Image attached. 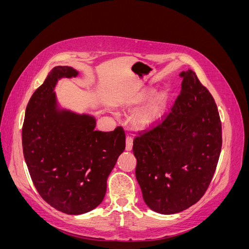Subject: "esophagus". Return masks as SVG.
Here are the masks:
<instances>
[{
    "label": "esophagus",
    "mask_w": 249,
    "mask_h": 249,
    "mask_svg": "<svg viewBox=\"0 0 249 249\" xmlns=\"http://www.w3.org/2000/svg\"><path fill=\"white\" fill-rule=\"evenodd\" d=\"M133 147V138L131 136H126L125 139V149L131 150Z\"/></svg>",
    "instance_id": "esophagus-1"
}]
</instances>
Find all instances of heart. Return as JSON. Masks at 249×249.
Returning a JSON list of instances; mask_svg holds the SVG:
<instances>
[{"mask_svg": "<svg viewBox=\"0 0 249 249\" xmlns=\"http://www.w3.org/2000/svg\"><path fill=\"white\" fill-rule=\"evenodd\" d=\"M153 90L152 89H144L141 92L137 94V96L133 100L132 105L133 106H139L145 101L149 99L152 95ZM165 107V100L162 94L155 96L154 99L150 101L146 106L143 108L136 116V125L140 129H147L154 125L157 122L161 119Z\"/></svg>", "mask_w": 249, "mask_h": 249, "instance_id": "1", "label": "heart"}]
</instances>
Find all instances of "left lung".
Returning a JSON list of instances; mask_svg holds the SVG:
<instances>
[{"label": "left lung", "instance_id": "8db88e82", "mask_svg": "<svg viewBox=\"0 0 249 249\" xmlns=\"http://www.w3.org/2000/svg\"><path fill=\"white\" fill-rule=\"evenodd\" d=\"M179 77L182 89L171 111L133 141L143 199L160 214L182 212L202 197L222 145L221 122L212 94L191 70Z\"/></svg>", "mask_w": 249, "mask_h": 249}]
</instances>
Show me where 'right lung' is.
Segmentation results:
<instances>
[{"label":"right lung","mask_w":249,"mask_h":249,"mask_svg":"<svg viewBox=\"0 0 249 249\" xmlns=\"http://www.w3.org/2000/svg\"><path fill=\"white\" fill-rule=\"evenodd\" d=\"M77 76L72 67H54L30 99L21 131L36 190L50 206L70 215L87 213L103 201L107 178L125 147L122 126L95 131L93 116L59 109L58 80Z\"/></svg>","instance_id":"obj_1"}]
</instances>
